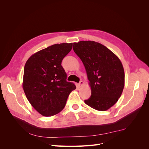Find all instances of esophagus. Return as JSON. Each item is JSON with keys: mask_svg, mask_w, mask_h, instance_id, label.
<instances>
[{"mask_svg": "<svg viewBox=\"0 0 149 149\" xmlns=\"http://www.w3.org/2000/svg\"><path fill=\"white\" fill-rule=\"evenodd\" d=\"M83 84H84V82L83 81H80L79 83V84H78L79 87H81L83 85Z\"/></svg>", "mask_w": 149, "mask_h": 149, "instance_id": "obj_1", "label": "esophagus"}]
</instances>
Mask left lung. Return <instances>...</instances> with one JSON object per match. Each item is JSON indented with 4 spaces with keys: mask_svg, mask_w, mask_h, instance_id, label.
Masks as SVG:
<instances>
[{
    "mask_svg": "<svg viewBox=\"0 0 149 149\" xmlns=\"http://www.w3.org/2000/svg\"><path fill=\"white\" fill-rule=\"evenodd\" d=\"M73 50L86 71L91 95L86 104L104 111L118 102L124 87V70L115 54L103 45L94 41L73 43Z\"/></svg>",
    "mask_w": 149,
    "mask_h": 149,
    "instance_id": "8db88e82",
    "label": "left lung"
}]
</instances>
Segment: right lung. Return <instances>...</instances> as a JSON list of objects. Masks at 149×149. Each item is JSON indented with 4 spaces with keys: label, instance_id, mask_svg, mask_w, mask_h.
Returning a JSON list of instances; mask_svg holds the SVG:
<instances>
[{
    "label": "right lung",
    "instance_id": "1",
    "mask_svg": "<svg viewBox=\"0 0 149 149\" xmlns=\"http://www.w3.org/2000/svg\"><path fill=\"white\" fill-rule=\"evenodd\" d=\"M73 43L55 44L31 55L26 61L23 89L34 109L43 116H52L62 111L76 86L66 81L61 66L63 59L71 50Z\"/></svg>",
    "mask_w": 149,
    "mask_h": 149
}]
</instances>
